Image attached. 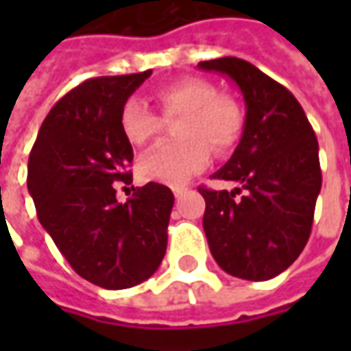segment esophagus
Here are the masks:
<instances>
[{"label": "esophagus", "instance_id": "1", "mask_svg": "<svg viewBox=\"0 0 351 351\" xmlns=\"http://www.w3.org/2000/svg\"><path fill=\"white\" fill-rule=\"evenodd\" d=\"M171 191H173V195H176V199H180V197H182L183 193L187 191V187H183V185H178V187H173Z\"/></svg>", "mask_w": 351, "mask_h": 351}]
</instances>
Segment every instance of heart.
<instances>
[{
    "label": "heart",
    "instance_id": "1",
    "mask_svg": "<svg viewBox=\"0 0 351 351\" xmlns=\"http://www.w3.org/2000/svg\"><path fill=\"white\" fill-rule=\"evenodd\" d=\"M166 119L183 117L176 144H160L142 156L138 173L144 180L182 185L209 164L210 150L223 156L234 148L244 128L240 105L219 95L217 88L197 77L168 84L154 93ZM164 121L141 99H128L121 109V130L132 146H146L162 132Z\"/></svg>",
    "mask_w": 351,
    "mask_h": 351
}]
</instances>
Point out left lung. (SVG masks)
<instances>
[{
  "label": "left lung",
  "mask_w": 351,
  "mask_h": 351,
  "mask_svg": "<svg viewBox=\"0 0 351 351\" xmlns=\"http://www.w3.org/2000/svg\"><path fill=\"white\" fill-rule=\"evenodd\" d=\"M199 68L230 77L246 105L234 154L213 173L238 187H199L209 250L226 274L265 281L285 271L311 236L322 185L318 141L289 89L254 64L224 56Z\"/></svg>",
  "instance_id": "8db88e82"
}]
</instances>
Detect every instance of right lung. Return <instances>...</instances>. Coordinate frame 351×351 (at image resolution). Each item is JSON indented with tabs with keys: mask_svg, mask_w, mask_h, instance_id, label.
<instances>
[{
	"mask_svg": "<svg viewBox=\"0 0 351 351\" xmlns=\"http://www.w3.org/2000/svg\"><path fill=\"white\" fill-rule=\"evenodd\" d=\"M152 70L80 84L45 119L29 156L27 187L38 221L77 276L103 289H128L160 267L173 193L146 183L127 203L115 182H132V146L121 109Z\"/></svg>",
	"mask_w": 351,
	"mask_h": 351,
	"instance_id": "add662e5",
	"label": "right lung"
}]
</instances>
